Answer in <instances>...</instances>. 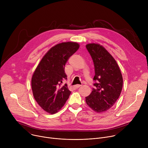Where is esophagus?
Instances as JSON below:
<instances>
[{
    "label": "esophagus",
    "mask_w": 148,
    "mask_h": 148,
    "mask_svg": "<svg viewBox=\"0 0 148 148\" xmlns=\"http://www.w3.org/2000/svg\"><path fill=\"white\" fill-rule=\"evenodd\" d=\"M81 87V85H78V84H77V85L74 86V88H76V89L78 88H79V87Z\"/></svg>",
    "instance_id": "esophagus-1"
}]
</instances>
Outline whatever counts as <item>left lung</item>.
I'll return each mask as SVG.
<instances>
[{
  "instance_id": "1",
  "label": "left lung",
  "mask_w": 148,
  "mask_h": 148,
  "mask_svg": "<svg viewBox=\"0 0 148 148\" xmlns=\"http://www.w3.org/2000/svg\"><path fill=\"white\" fill-rule=\"evenodd\" d=\"M86 48L94 62L95 87L86 102L93 111L101 113L110 109L118 99L123 78L115 60L103 46L91 43Z\"/></svg>"
}]
</instances>
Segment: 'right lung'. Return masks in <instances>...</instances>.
I'll return each instance as SVG.
<instances>
[{"instance_id": "right-lung-1", "label": "right lung", "mask_w": 148, "mask_h": 148, "mask_svg": "<svg viewBox=\"0 0 148 148\" xmlns=\"http://www.w3.org/2000/svg\"><path fill=\"white\" fill-rule=\"evenodd\" d=\"M75 42H64L51 47L42 58L32 78V88L38 104L47 112L53 114L64 106L71 91L67 85L61 87L67 79L65 65L79 49Z\"/></svg>"}]
</instances>
